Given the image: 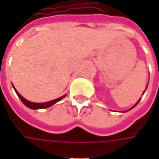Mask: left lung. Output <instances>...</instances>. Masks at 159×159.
<instances>
[{"instance_id": "obj_1", "label": "left lung", "mask_w": 159, "mask_h": 159, "mask_svg": "<svg viewBox=\"0 0 159 159\" xmlns=\"http://www.w3.org/2000/svg\"><path fill=\"white\" fill-rule=\"evenodd\" d=\"M147 87H148V85H147ZM144 92H145V91H144ZM143 94H144V93H143ZM140 100H141V99H140ZM140 100H139V101H138L137 102H136V103H135V104H134V106L132 107L131 109H133V108H134V107L136 106V105H137V103H138V102H140ZM131 109H129V110H131ZM129 110H128V111H129Z\"/></svg>"}]
</instances>
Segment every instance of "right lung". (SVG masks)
<instances>
[{"label": "right lung", "mask_w": 159, "mask_h": 159, "mask_svg": "<svg viewBox=\"0 0 159 159\" xmlns=\"http://www.w3.org/2000/svg\"><path fill=\"white\" fill-rule=\"evenodd\" d=\"M14 88V87H13ZM15 89L16 93V95L17 96L20 98V100L22 101V102L25 105V106H27L28 108H30V109H32V110H39V109H45V108H48V107L52 106L53 104H55L56 102H57L61 101L63 98H64L65 95H63V96H61V97H59L57 99H55V100H52V101H49V102H30L26 100V99H25L23 96H22L17 91H16V89L14 88Z\"/></svg>", "instance_id": "obj_1"}]
</instances>
